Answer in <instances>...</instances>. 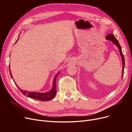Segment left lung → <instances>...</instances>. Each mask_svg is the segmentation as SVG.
<instances>
[{
    "instance_id": "8db88e82",
    "label": "left lung",
    "mask_w": 132,
    "mask_h": 132,
    "mask_svg": "<svg viewBox=\"0 0 132 132\" xmlns=\"http://www.w3.org/2000/svg\"><path fill=\"white\" fill-rule=\"evenodd\" d=\"M105 39L109 40H111L112 42V43L116 45L118 48V50L119 51V53L120 54V56L122 60V75H121V79H122L123 75V72H124V67H125V58L124 56L123 55V53L122 52V50H121V47L120 45L119 44V43L118 40L115 36H114V35L112 34H109L108 35L105 37Z\"/></svg>"
}]
</instances>
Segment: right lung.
Here are the masks:
<instances>
[{
    "label": "right lung",
    "instance_id": "right-lung-1",
    "mask_svg": "<svg viewBox=\"0 0 132 132\" xmlns=\"http://www.w3.org/2000/svg\"><path fill=\"white\" fill-rule=\"evenodd\" d=\"M19 38V37H18V39L15 42V43L18 40ZM9 68H10V75H11V78L13 79L12 73H11V70H10V66H9ZM59 73L60 72H58L56 74V75L55 76V77L53 79L52 87V89H51V90H50L49 92H46V93H38V92L25 91V90H22L21 89H20L19 87V86H18V85L16 84V83L15 82V81H14V82H15V85H16V86L18 87V88L19 89L20 91L24 95L27 96L28 97L31 98L35 99V100H39V101H50L51 100L53 99L55 97V95H56V93H57V92H56V78H57L58 75H59Z\"/></svg>",
    "mask_w": 132,
    "mask_h": 132
}]
</instances>
